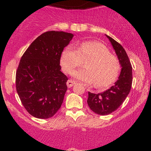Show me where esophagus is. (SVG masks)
<instances>
[{"label":"esophagus","mask_w":151,"mask_h":151,"mask_svg":"<svg viewBox=\"0 0 151 151\" xmlns=\"http://www.w3.org/2000/svg\"><path fill=\"white\" fill-rule=\"evenodd\" d=\"M74 84H75V82L73 81V80H68L66 83L67 86H68V88H71V87H72Z\"/></svg>","instance_id":"obj_1"}]
</instances>
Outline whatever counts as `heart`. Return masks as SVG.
I'll return each mask as SVG.
<instances>
[{"label": "heart", "mask_w": 151, "mask_h": 151, "mask_svg": "<svg viewBox=\"0 0 151 151\" xmlns=\"http://www.w3.org/2000/svg\"><path fill=\"white\" fill-rule=\"evenodd\" d=\"M85 63V68L75 70L71 75L86 84L95 83L97 88H104L112 84L120 71V63L115 56L110 54L103 44L96 41H87L77 49L67 46L62 52L60 64L66 72Z\"/></svg>", "instance_id": "heart-1"}]
</instances>
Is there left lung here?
<instances>
[{
    "mask_svg": "<svg viewBox=\"0 0 151 151\" xmlns=\"http://www.w3.org/2000/svg\"><path fill=\"white\" fill-rule=\"evenodd\" d=\"M106 36L112 44L122 68L118 80L109 89L97 94L88 92V106L93 112L101 115L116 110L128 96L132 84V67L126 52L118 42L107 35Z\"/></svg>",
    "mask_w": 151,
    "mask_h": 151,
    "instance_id": "obj_1",
    "label": "left lung"
}]
</instances>
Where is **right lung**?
<instances>
[{
    "instance_id": "obj_1",
    "label": "right lung",
    "mask_w": 151,
    "mask_h": 151,
    "mask_svg": "<svg viewBox=\"0 0 151 151\" xmlns=\"http://www.w3.org/2000/svg\"><path fill=\"white\" fill-rule=\"evenodd\" d=\"M73 37L72 33L63 31L45 32L21 58L16 72L17 92L35 118H51L61 106L68 77L60 71V56Z\"/></svg>"
}]
</instances>
